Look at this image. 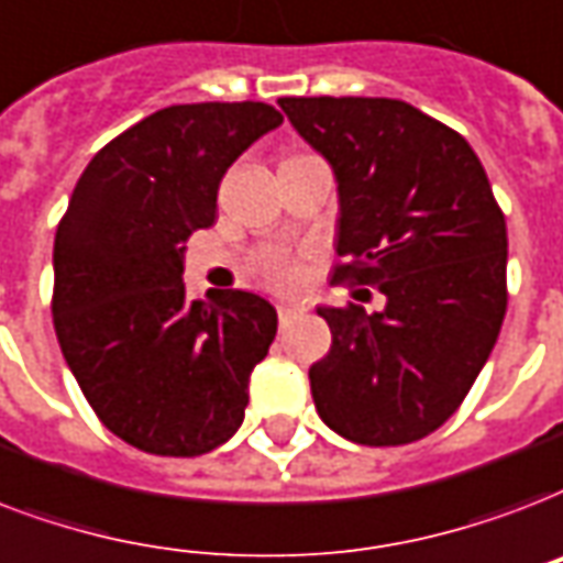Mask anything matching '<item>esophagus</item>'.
Masks as SVG:
<instances>
[{
    "label": "esophagus",
    "mask_w": 563,
    "mask_h": 563,
    "mask_svg": "<svg viewBox=\"0 0 563 563\" xmlns=\"http://www.w3.org/2000/svg\"><path fill=\"white\" fill-rule=\"evenodd\" d=\"M303 303H295V300H280L277 303V316H280V324H289L291 319H298V316H303Z\"/></svg>",
    "instance_id": "obj_1"
}]
</instances>
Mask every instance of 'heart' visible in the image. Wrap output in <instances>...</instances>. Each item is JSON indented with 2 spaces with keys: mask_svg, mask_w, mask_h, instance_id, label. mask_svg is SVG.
Here are the masks:
<instances>
[{
  "mask_svg": "<svg viewBox=\"0 0 563 563\" xmlns=\"http://www.w3.org/2000/svg\"><path fill=\"white\" fill-rule=\"evenodd\" d=\"M256 272L263 274L268 283H274V286H295V283L300 280L298 263L280 251L263 253V256L256 260Z\"/></svg>",
  "mask_w": 563,
  "mask_h": 563,
  "instance_id": "heart-1",
  "label": "heart"
}]
</instances>
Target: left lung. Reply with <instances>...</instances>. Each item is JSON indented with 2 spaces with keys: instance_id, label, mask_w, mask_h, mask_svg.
<instances>
[{
  "instance_id": "8db88e82",
  "label": "left lung",
  "mask_w": 563,
  "mask_h": 563,
  "mask_svg": "<svg viewBox=\"0 0 563 563\" xmlns=\"http://www.w3.org/2000/svg\"><path fill=\"white\" fill-rule=\"evenodd\" d=\"M277 102L336 177L333 280L386 298L380 312L319 307L333 342L310 366L316 410L351 443H416L461 407L508 310V230L490 179L463 135L410 102Z\"/></svg>"
}]
</instances>
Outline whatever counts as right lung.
<instances>
[{"label": "right lung", "instance_id": "obj_1", "mask_svg": "<svg viewBox=\"0 0 563 563\" xmlns=\"http://www.w3.org/2000/svg\"><path fill=\"white\" fill-rule=\"evenodd\" d=\"M283 123L265 102L170 106L91 158L55 233L53 321L100 422L162 457L239 431L277 310L253 291L188 300L186 242L218 218L227 167Z\"/></svg>", "mask_w": 563, "mask_h": 563}]
</instances>
